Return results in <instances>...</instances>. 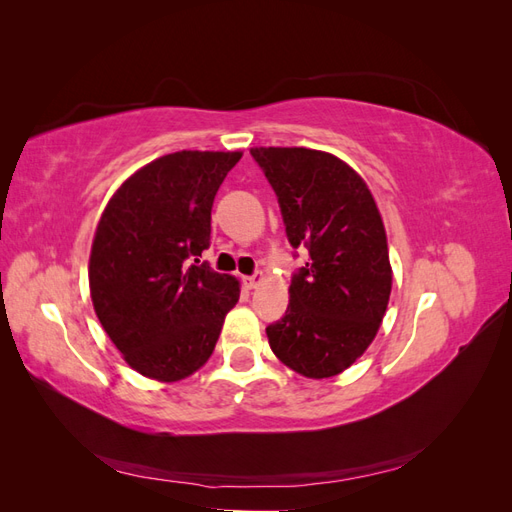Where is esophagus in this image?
<instances>
[{"mask_svg":"<svg viewBox=\"0 0 512 512\" xmlns=\"http://www.w3.org/2000/svg\"><path fill=\"white\" fill-rule=\"evenodd\" d=\"M262 280H265V275H262V271H256L254 275L243 277V282H245L247 288H258L262 284Z\"/></svg>","mask_w":512,"mask_h":512,"instance_id":"1","label":"esophagus"}]
</instances>
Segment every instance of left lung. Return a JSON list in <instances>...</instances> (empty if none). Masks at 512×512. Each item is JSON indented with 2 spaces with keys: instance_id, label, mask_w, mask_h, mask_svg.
Wrapping results in <instances>:
<instances>
[{
  "instance_id": "1",
  "label": "left lung",
  "mask_w": 512,
  "mask_h": 512,
  "mask_svg": "<svg viewBox=\"0 0 512 512\" xmlns=\"http://www.w3.org/2000/svg\"><path fill=\"white\" fill-rule=\"evenodd\" d=\"M250 153L280 203L288 243L307 254L290 280L284 318L267 327L269 346L301 376H337L374 342L391 297L389 247L376 200L331 153L305 147Z\"/></svg>"
}]
</instances>
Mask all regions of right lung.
<instances>
[{
  "instance_id": "add662e5",
  "label": "right lung",
  "mask_w": 512,
  "mask_h": 512,
  "mask_svg": "<svg viewBox=\"0 0 512 512\" xmlns=\"http://www.w3.org/2000/svg\"><path fill=\"white\" fill-rule=\"evenodd\" d=\"M239 151H177L143 166L106 205L89 258L91 301L132 369L175 382L203 367L235 277L200 260L211 243V207Z\"/></svg>"
}]
</instances>
